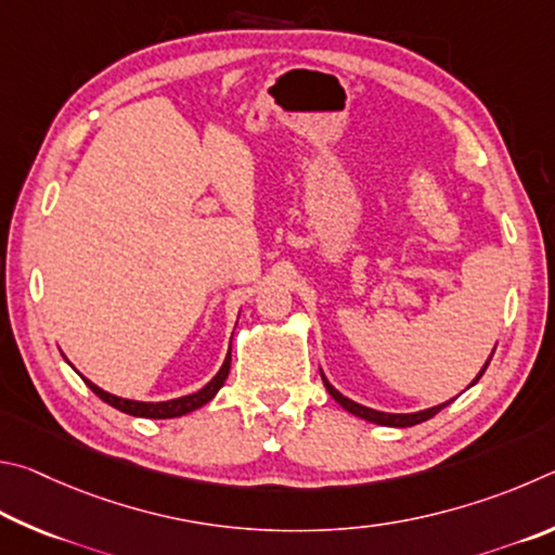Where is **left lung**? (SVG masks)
Wrapping results in <instances>:
<instances>
[{
  "instance_id": "1",
  "label": "left lung",
  "mask_w": 555,
  "mask_h": 555,
  "mask_svg": "<svg viewBox=\"0 0 555 555\" xmlns=\"http://www.w3.org/2000/svg\"><path fill=\"white\" fill-rule=\"evenodd\" d=\"M492 353H494V348H492ZM492 353H490V358L488 361H485V365H482V371L475 375V380L468 385V387H473L475 383L480 380L482 377V373L488 371V365H490V361H492ZM319 373H322V367H319ZM322 380H324V387H326V392L334 397V400L344 406V410L348 412V414H353V416H361V420H365V422H373V424H380V426H395V429H406V426H414V424H422V422H426V420H431L434 414H439L443 406H449L453 400H449V402H443V404H436V406H429V410H420V412H410V414H392V412H380V410H371V406H363V404H358V402H353V400H348L346 395H341L336 390V387L326 380V375L322 373ZM468 387H465V390H468Z\"/></svg>"
}]
</instances>
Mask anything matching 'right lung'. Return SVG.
<instances>
[{
  "label": "right lung",
  "instance_id": "obj_1",
  "mask_svg": "<svg viewBox=\"0 0 555 555\" xmlns=\"http://www.w3.org/2000/svg\"><path fill=\"white\" fill-rule=\"evenodd\" d=\"M65 361H67V358H65ZM229 371H231V346H229L227 358H223V363L219 367V373L214 375L211 380L202 387V390L192 392V395L175 397V400H168V402L126 400V397H116L112 392L102 390V387H96L92 380H87L85 375H80V377L87 383V387H90V390L96 397H100V400H104L106 404H112L114 410H119L124 414H131V416H143V420H175V416H184V414H190L194 410H199V406H204L207 402H211L214 397H217V392L223 387V383H227Z\"/></svg>",
  "mask_w": 555,
  "mask_h": 555
}]
</instances>
